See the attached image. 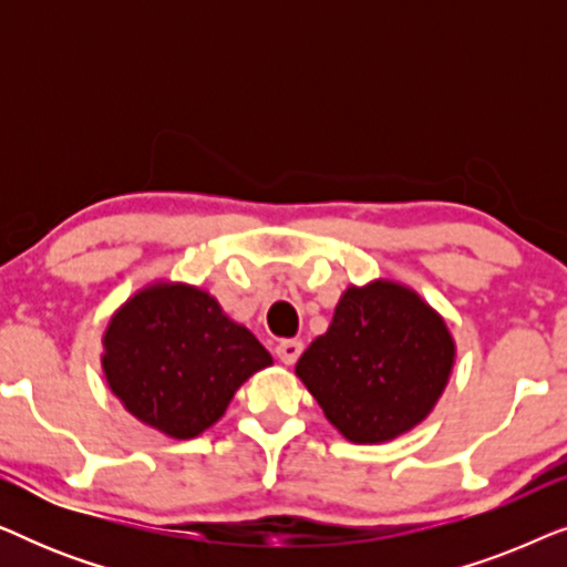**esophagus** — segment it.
I'll use <instances>...</instances> for the list:
<instances>
[{"instance_id": "1", "label": "esophagus", "mask_w": 567, "mask_h": 567, "mask_svg": "<svg viewBox=\"0 0 567 567\" xmlns=\"http://www.w3.org/2000/svg\"><path fill=\"white\" fill-rule=\"evenodd\" d=\"M301 351H305V343H301V340H281V343L276 346L278 361L286 363V367H291V363H297Z\"/></svg>"}]
</instances>
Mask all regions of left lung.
<instances>
[{
  "label": "left lung",
  "mask_w": 567,
  "mask_h": 567,
  "mask_svg": "<svg viewBox=\"0 0 567 567\" xmlns=\"http://www.w3.org/2000/svg\"><path fill=\"white\" fill-rule=\"evenodd\" d=\"M456 361L444 317L394 278L351 284L330 328L297 361V377L332 429L353 444H384L433 413Z\"/></svg>",
  "instance_id": "left-lung-1"
}]
</instances>
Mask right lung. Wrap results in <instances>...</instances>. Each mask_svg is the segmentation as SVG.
<instances>
[{
	"instance_id": "add662e5",
	"label": "right lung",
	"mask_w": 567,
	"mask_h": 567,
	"mask_svg": "<svg viewBox=\"0 0 567 567\" xmlns=\"http://www.w3.org/2000/svg\"><path fill=\"white\" fill-rule=\"evenodd\" d=\"M105 382L138 423L175 441L196 439L274 359L200 286L144 284L103 332Z\"/></svg>"
}]
</instances>
